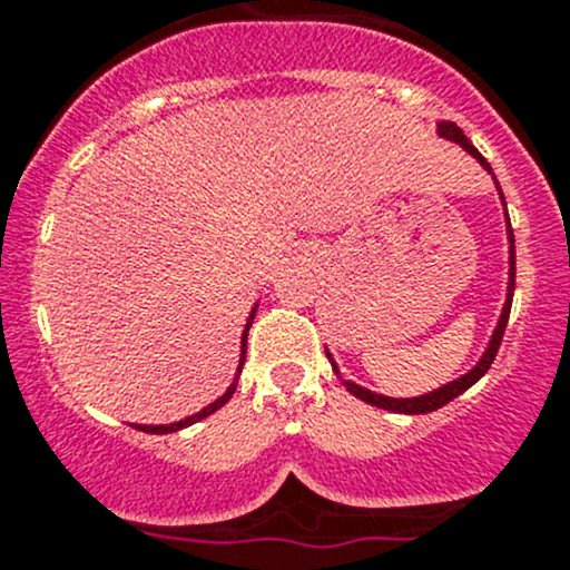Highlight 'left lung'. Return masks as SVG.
<instances>
[{"mask_svg":"<svg viewBox=\"0 0 570 570\" xmlns=\"http://www.w3.org/2000/svg\"><path fill=\"white\" fill-rule=\"evenodd\" d=\"M439 137H444V140L458 142V146H461L463 151H469L471 157H474L476 163H480L482 168H485L488 174L493 176L491 165L485 163V157H482V154L476 151L474 146H471L469 137H465L463 131L458 129L455 124H452V120H439ZM493 184H497L499 198H502V204H504V195H502V187H499L497 176H493ZM504 220H508V245H510V250H508V264H510V269H508V297H504L502 314H499L497 327H493V333H491V342H488L485 353L480 355V361H476V364L471 366V370L465 372V375L455 377V381L444 383V386L433 389V392H428V394H419V396H386V394H375V392H370V389L358 386V383H353V381H344L342 372H338V366H336V361H333L331 350L325 347L327 361H331L333 372H336V375L342 377V383H344V386H347V392H350V394H355V396H358V400L370 402V405L383 407V411H394V413H407V416H416V413H430V411H439V407H444L446 402H452V400H455V396H461V394L465 392V389L474 386V383L480 381V377L485 375L488 370H491L493 358H497V353H499V344H502L504 327H508L510 306H513V289H515V239H513V228H510L508 206H504Z\"/></svg>","mask_w":570,"mask_h":570,"instance_id":"obj_1","label":"left lung"}]
</instances>
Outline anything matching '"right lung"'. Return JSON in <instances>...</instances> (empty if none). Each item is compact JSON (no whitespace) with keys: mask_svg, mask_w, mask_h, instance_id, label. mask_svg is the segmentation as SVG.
I'll return each instance as SVG.
<instances>
[{"mask_svg":"<svg viewBox=\"0 0 570 570\" xmlns=\"http://www.w3.org/2000/svg\"><path fill=\"white\" fill-rule=\"evenodd\" d=\"M253 317H256V306H253L250 317H248V322H245L243 342H239V366H237V375H234L232 386L226 389V394H220V396H217L215 402H209V405H206V407H200V411H198V413H193V416L178 419V422H170V424H137V430H142V433H157V435H165V433H178V430L189 428V424L200 422V419H206V416H212V413H215V411H220V407L226 405L228 400H232V394L237 392V381H239V372H243V364H245V350H248V331H250V322H253Z\"/></svg>","mask_w":570,"mask_h":570,"instance_id":"add662e5","label":"right lung"}]
</instances>
